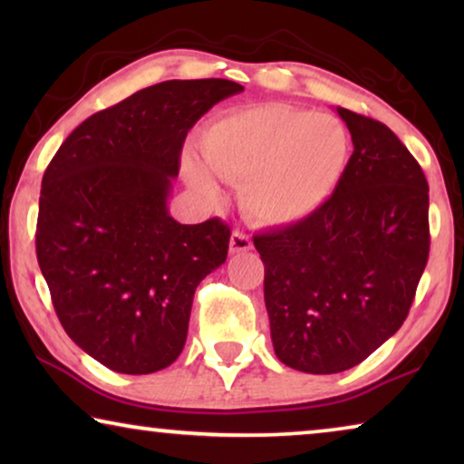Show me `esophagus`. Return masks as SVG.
Listing matches in <instances>:
<instances>
[{
    "mask_svg": "<svg viewBox=\"0 0 464 464\" xmlns=\"http://www.w3.org/2000/svg\"><path fill=\"white\" fill-rule=\"evenodd\" d=\"M251 238L246 237L245 232L240 230H234L232 237H230V253H245L251 249Z\"/></svg>",
    "mask_w": 464,
    "mask_h": 464,
    "instance_id": "34e87169",
    "label": "esophagus"
}]
</instances>
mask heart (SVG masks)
Wrapping results in <instances>:
<instances>
[{
  "label": "heart",
  "mask_w": 464,
  "mask_h": 464,
  "mask_svg": "<svg viewBox=\"0 0 464 464\" xmlns=\"http://www.w3.org/2000/svg\"><path fill=\"white\" fill-rule=\"evenodd\" d=\"M200 154L207 167L192 156L183 160L194 189L218 198L214 174L240 183V202L253 219L291 226L319 211L338 189L351 158V135L334 116L264 103L211 120L200 135Z\"/></svg>",
  "instance_id": "heart-1"
}]
</instances>
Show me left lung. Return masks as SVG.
I'll return each mask as SVG.
<instances>
[{"label":"left lung","mask_w":464,"mask_h":464,"mask_svg":"<svg viewBox=\"0 0 464 464\" xmlns=\"http://www.w3.org/2000/svg\"><path fill=\"white\" fill-rule=\"evenodd\" d=\"M353 156L338 189L297 224L253 237L276 357L338 373L384 344L429 259V183L389 126L338 107Z\"/></svg>","instance_id":"8db88e82"}]
</instances>
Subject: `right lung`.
Returning <instances> with one entry per match:
<instances>
[{"instance_id":"obj_1","label":"right lung","mask_w":464,"mask_h":464,"mask_svg":"<svg viewBox=\"0 0 464 464\" xmlns=\"http://www.w3.org/2000/svg\"><path fill=\"white\" fill-rule=\"evenodd\" d=\"M245 88L169 80L86 118L42 179L35 251L63 329L120 373L179 357L198 283L227 257L230 226L169 215L188 130Z\"/></svg>"}]
</instances>
